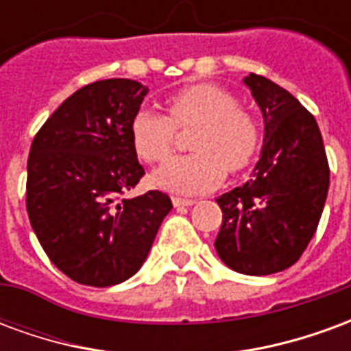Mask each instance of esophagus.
Listing matches in <instances>:
<instances>
[{
	"label": "esophagus",
	"mask_w": 351,
	"mask_h": 351,
	"mask_svg": "<svg viewBox=\"0 0 351 351\" xmlns=\"http://www.w3.org/2000/svg\"><path fill=\"white\" fill-rule=\"evenodd\" d=\"M195 203L193 199H186V197H173V205L176 206V208H180V206H191Z\"/></svg>",
	"instance_id": "34e87169"
}]
</instances>
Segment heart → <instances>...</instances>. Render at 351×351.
<instances>
[{
  "mask_svg": "<svg viewBox=\"0 0 351 351\" xmlns=\"http://www.w3.org/2000/svg\"><path fill=\"white\" fill-rule=\"evenodd\" d=\"M167 114L141 108L131 120V145L146 163H163L175 152L176 128L197 125L190 138L195 154L176 158L156 171V184L178 193H203L229 175L252 165L261 143L258 120L235 95L216 84H190L165 101Z\"/></svg>",
  "mask_w": 351,
  "mask_h": 351,
  "instance_id": "b5f03b06",
  "label": "heart"
}]
</instances>
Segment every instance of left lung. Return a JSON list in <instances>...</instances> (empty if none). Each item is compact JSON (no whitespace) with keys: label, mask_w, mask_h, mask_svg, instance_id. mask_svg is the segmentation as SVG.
<instances>
[{"label":"left lung","mask_w":351,"mask_h":351,"mask_svg":"<svg viewBox=\"0 0 351 351\" xmlns=\"http://www.w3.org/2000/svg\"><path fill=\"white\" fill-rule=\"evenodd\" d=\"M244 84L263 112L265 137L254 178L216 199L223 213L216 252L250 276L299 261L314 237L329 190V163L314 116L261 75Z\"/></svg>","instance_id":"8db88e82"}]
</instances>
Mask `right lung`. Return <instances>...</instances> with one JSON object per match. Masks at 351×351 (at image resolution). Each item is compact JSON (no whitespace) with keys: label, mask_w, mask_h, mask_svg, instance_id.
<instances>
[{"label":"right lung","mask_w":351,"mask_h":351,"mask_svg":"<svg viewBox=\"0 0 351 351\" xmlns=\"http://www.w3.org/2000/svg\"><path fill=\"white\" fill-rule=\"evenodd\" d=\"M146 93L130 79L86 84L52 112L29 148V223L50 261L84 286L131 278L173 208L158 190L123 197L145 175L130 128Z\"/></svg>","instance_id":"add662e5"}]
</instances>
